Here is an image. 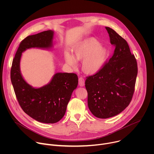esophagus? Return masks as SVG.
<instances>
[{
	"label": "esophagus",
	"instance_id": "esophagus-1",
	"mask_svg": "<svg viewBox=\"0 0 154 154\" xmlns=\"http://www.w3.org/2000/svg\"><path fill=\"white\" fill-rule=\"evenodd\" d=\"M79 85L80 86H83L85 85V80L82 77L79 79Z\"/></svg>",
	"mask_w": 154,
	"mask_h": 154
}]
</instances>
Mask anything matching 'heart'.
<instances>
[{"label": "heart", "instance_id": "heart-1", "mask_svg": "<svg viewBox=\"0 0 154 154\" xmlns=\"http://www.w3.org/2000/svg\"><path fill=\"white\" fill-rule=\"evenodd\" d=\"M108 51L100 46V42L94 38L85 39L75 45L72 49V55L68 52L64 54L66 64L72 68L77 66V61H82V68L87 74H95L104 66Z\"/></svg>", "mask_w": 154, "mask_h": 154}]
</instances>
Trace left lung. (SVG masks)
<instances>
[{
    "label": "left lung",
    "instance_id": "obj_1",
    "mask_svg": "<svg viewBox=\"0 0 154 154\" xmlns=\"http://www.w3.org/2000/svg\"><path fill=\"white\" fill-rule=\"evenodd\" d=\"M112 45L116 46L113 57L95 75L85 81L88 106L98 118L115 116L129 105L138 74L135 56L127 41L112 29L105 27Z\"/></svg>",
    "mask_w": 154,
    "mask_h": 154
}]
</instances>
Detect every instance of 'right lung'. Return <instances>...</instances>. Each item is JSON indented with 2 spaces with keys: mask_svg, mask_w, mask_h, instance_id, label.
<instances>
[{
  "mask_svg": "<svg viewBox=\"0 0 154 154\" xmlns=\"http://www.w3.org/2000/svg\"><path fill=\"white\" fill-rule=\"evenodd\" d=\"M54 32L49 30L26 37L20 42L13 60L11 80L20 106L24 112L36 121L54 124L64 116L72 93L78 85L74 73L57 72L46 85L33 87L22 75L20 63L22 54L27 49L53 48Z\"/></svg>",
  "mask_w": 154,
  "mask_h": 154,
  "instance_id": "1",
  "label": "right lung"
}]
</instances>
